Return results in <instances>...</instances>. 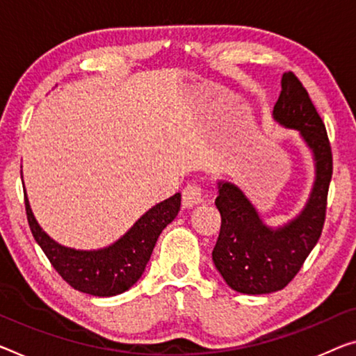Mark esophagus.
Wrapping results in <instances>:
<instances>
[{
	"label": "esophagus",
	"instance_id": "obj_1",
	"mask_svg": "<svg viewBox=\"0 0 356 356\" xmlns=\"http://www.w3.org/2000/svg\"><path fill=\"white\" fill-rule=\"evenodd\" d=\"M202 199H204V189H202L200 184L189 183L183 189V205L186 207V209L200 204Z\"/></svg>",
	"mask_w": 356,
	"mask_h": 356
}]
</instances>
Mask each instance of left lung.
Instances as JSON below:
<instances>
[{"instance_id":"1","label":"left lung","mask_w":356,"mask_h":356,"mask_svg":"<svg viewBox=\"0 0 356 356\" xmlns=\"http://www.w3.org/2000/svg\"><path fill=\"white\" fill-rule=\"evenodd\" d=\"M273 119L298 130L315 161V183L304 210L285 226L269 227L240 188L218 183L216 209L221 231L213 248V262L224 282L243 294H269L296 277L318 242L326 218L332 154L326 127L302 83L291 71L283 74Z\"/></svg>"}]
</instances>
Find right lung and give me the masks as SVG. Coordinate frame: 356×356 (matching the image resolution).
I'll use <instances>...</instances> for the list:
<instances>
[{
  "mask_svg": "<svg viewBox=\"0 0 356 356\" xmlns=\"http://www.w3.org/2000/svg\"><path fill=\"white\" fill-rule=\"evenodd\" d=\"M181 194L177 193L147 210L118 242L102 250H74L57 243L33 216L25 194L31 234L60 277L71 288L98 298L116 296L132 288L143 275L161 232L177 218Z\"/></svg>",
  "mask_w": 356,
  "mask_h": 356,
  "instance_id": "add662e5",
  "label": "right lung"
}]
</instances>
